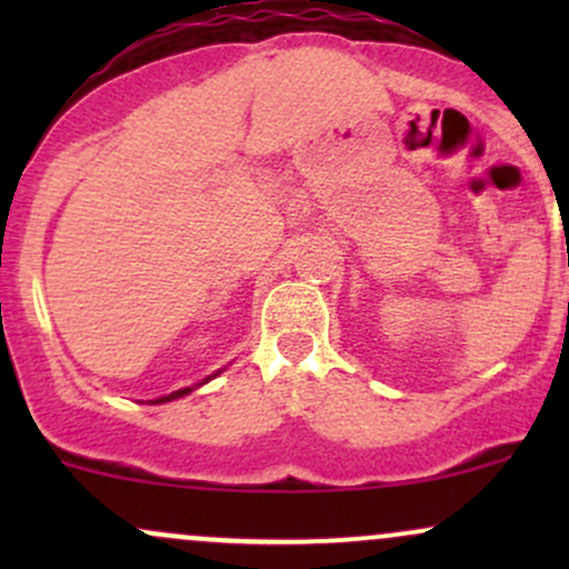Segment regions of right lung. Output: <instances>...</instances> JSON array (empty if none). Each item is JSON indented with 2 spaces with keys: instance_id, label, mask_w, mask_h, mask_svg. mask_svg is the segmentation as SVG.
<instances>
[{
  "instance_id": "add662e5",
  "label": "right lung",
  "mask_w": 569,
  "mask_h": 569,
  "mask_svg": "<svg viewBox=\"0 0 569 569\" xmlns=\"http://www.w3.org/2000/svg\"><path fill=\"white\" fill-rule=\"evenodd\" d=\"M217 375H219V371H217ZM217 375H213V377H217ZM208 380H211V377H208ZM208 380H206V382H208ZM206 382H200V385H206ZM192 390H194V388H181V390H176V393H171V396H162V398H158V401H152V403H166V401H173V398H181V396L192 393Z\"/></svg>"
}]
</instances>
